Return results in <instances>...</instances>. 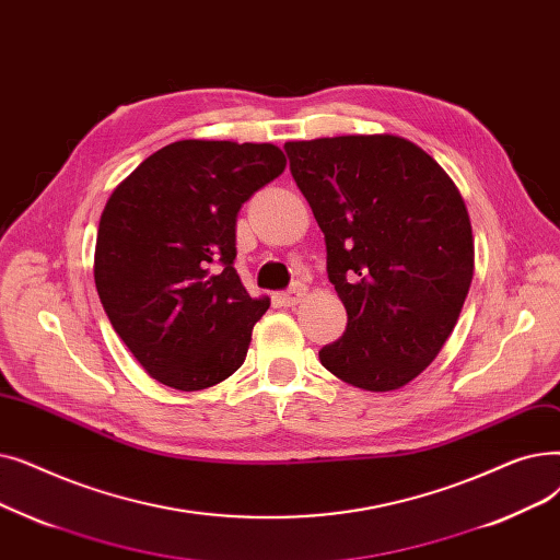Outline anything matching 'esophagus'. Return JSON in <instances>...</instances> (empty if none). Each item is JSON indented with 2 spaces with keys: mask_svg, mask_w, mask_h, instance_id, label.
Instances as JSON below:
<instances>
[{
  "mask_svg": "<svg viewBox=\"0 0 560 560\" xmlns=\"http://www.w3.org/2000/svg\"><path fill=\"white\" fill-rule=\"evenodd\" d=\"M305 296H307L305 284H294L291 289L282 291V294H278V303H280L282 307H296Z\"/></svg>",
  "mask_w": 560,
  "mask_h": 560,
  "instance_id": "34e87169",
  "label": "esophagus"
}]
</instances>
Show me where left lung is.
I'll list each match as a JSON object with an SVG mask.
<instances>
[{
	"label": "left lung",
	"mask_w": 560,
	"mask_h": 560,
	"mask_svg": "<svg viewBox=\"0 0 560 560\" xmlns=\"http://www.w3.org/2000/svg\"><path fill=\"white\" fill-rule=\"evenodd\" d=\"M284 150L349 316L318 360L353 387L401 389L438 358L471 284L474 236L458 186L396 135L287 141Z\"/></svg>",
	"instance_id": "obj_1"
}]
</instances>
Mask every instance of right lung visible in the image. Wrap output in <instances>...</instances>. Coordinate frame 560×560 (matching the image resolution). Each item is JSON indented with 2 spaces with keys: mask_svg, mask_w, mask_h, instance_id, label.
<instances>
[{
  "mask_svg": "<svg viewBox=\"0 0 560 560\" xmlns=\"http://www.w3.org/2000/svg\"><path fill=\"white\" fill-rule=\"evenodd\" d=\"M284 166L273 143L184 139L150 154L106 200L95 287L154 381L198 392L244 364L271 299L250 296L232 266L236 214Z\"/></svg>",
  "mask_w": 560,
  "mask_h": 560,
  "instance_id": "obj_1",
  "label": "right lung"
}]
</instances>
